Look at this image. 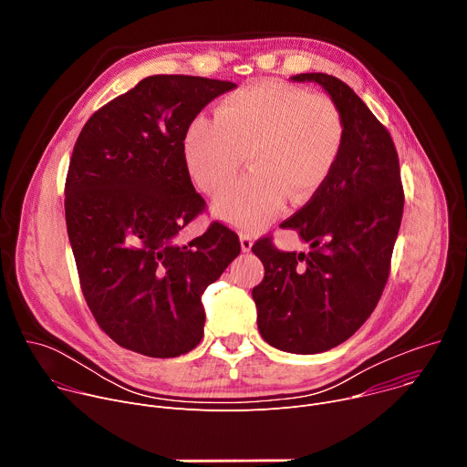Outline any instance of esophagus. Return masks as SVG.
I'll list each match as a JSON object with an SVG mask.
<instances>
[{
    "mask_svg": "<svg viewBox=\"0 0 467 467\" xmlns=\"http://www.w3.org/2000/svg\"><path fill=\"white\" fill-rule=\"evenodd\" d=\"M240 245H242V251H251V247H253L251 234H247V233L240 234Z\"/></svg>",
    "mask_w": 467,
    "mask_h": 467,
    "instance_id": "1",
    "label": "esophagus"
}]
</instances>
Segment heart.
<instances>
[{
  "instance_id": "obj_1",
  "label": "heart",
  "mask_w": 467,
  "mask_h": 467,
  "mask_svg": "<svg viewBox=\"0 0 467 467\" xmlns=\"http://www.w3.org/2000/svg\"><path fill=\"white\" fill-rule=\"evenodd\" d=\"M344 139V116L328 96L268 81L223 98L214 119H193L182 153L205 193L222 190L245 155L251 173L225 188L213 209L223 222L253 231L277 216L286 197L292 205L308 202L338 162Z\"/></svg>"
}]
</instances>
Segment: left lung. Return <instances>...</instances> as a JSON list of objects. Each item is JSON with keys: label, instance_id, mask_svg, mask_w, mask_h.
Here are the masks:
<instances>
[{"label": "left lung", "instance_id": "1", "mask_svg": "<svg viewBox=\"0 0 467 467\" xmlns=\"http://www.w3.org/2000/svg\"><path fill=\"white\" fill-rule=\"evenodd\" d=\"M325 88L344 116L346 139L327 181L292 218L308 253L281 251L272 236L253 244L264 279L253 288L260 337L297 355L340 346L375 310L389 275L405 193L388 129L338 78L299 74Z\"/></svg>", "mask_w": 467, "mask_h": 467}]
</instances>
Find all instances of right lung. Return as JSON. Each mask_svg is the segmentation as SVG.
<instances>
[{
    "label": "right lung",
    "mask_w": 467,
    "mask_h": 467,
    "mask_svg": "<svg viewBox=\"0 0 467 467\" xmlns=\"http://www.w3.org/2000/svg\"><path fill=\"white\" fill-rule=\"evenodd\" d=\"M231 81L151 76L85 123L64 184L68 238L85 301L118 346L153 358L203 338L202 296L240 254L220 222L188 244L177 236L205 199L192 184L182 144L195 116Z\"/></svg>",
    "instance_id": "right-lung-1"
}]
</instances>
